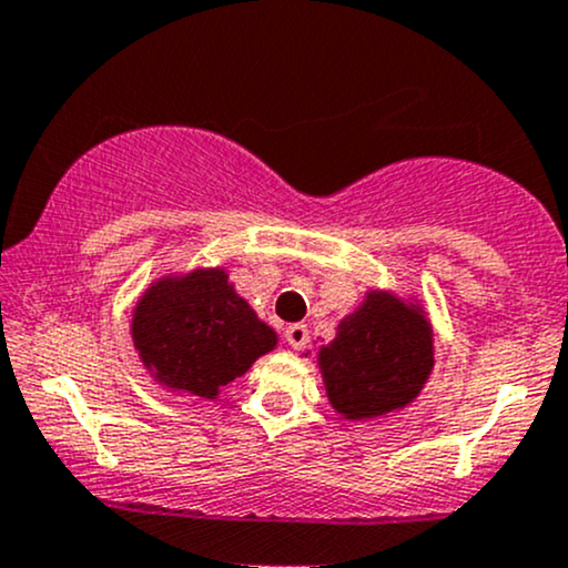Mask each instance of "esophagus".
Returning <instances> with one entry per match:
<instances>
[{"instance_id": "obj_1", "label": "esophagus", "mask_w": 568, "mask_h": 568, "mask_svg": "<svg viewBox=\"0 0 568 568\" xmlns=\"http://www.w3.org/2000/svg\"><path fill=\"white\" fill-rule=\"evenodd\" d=\"M285 339H288V345L294 351H304L310 343V334H307V326L304 324H291L288 329H285Z\"/></svg>"}]
</instances>
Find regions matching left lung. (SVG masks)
Returning <instances> with one entry per match:
<instances>
[{"label":"left lung","mask_w":568,"mask_h":568,"mask_svg":"<svg viewBox=\"0 0 568 568\" xmlns=\"http://www.w3.org/2000/svg\"><path fill=\"white\" fill-rule=\"evenodd\" d=\"M433 364V324L425 307L392 291H367L359 307L339 321L332 343L318 351L326 397L351 422L414 403Z\"/></svg>","instance_id":"obj_1"}]
</instances>
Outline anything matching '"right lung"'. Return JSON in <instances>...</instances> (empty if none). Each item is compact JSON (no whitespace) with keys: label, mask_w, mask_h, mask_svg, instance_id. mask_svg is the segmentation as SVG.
<instances>
[{"label":"right lung","mask_w":568,"mask_h":568,"mask_svg":"<svg viewBox=\"0 0 568 568\" xmlns=\"http://www.w3.org/2000/svg\"><path fill=\"white\" fill-rule=\"evenodd\" d=\"M130 334L160 386L204 399L277 345V332L236 294L223 266L154 280L135 302Z\"/></svg>","instance_id":"add662e5"}]
</instances>
